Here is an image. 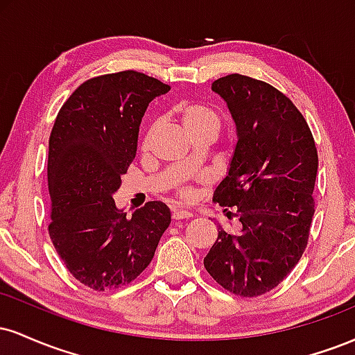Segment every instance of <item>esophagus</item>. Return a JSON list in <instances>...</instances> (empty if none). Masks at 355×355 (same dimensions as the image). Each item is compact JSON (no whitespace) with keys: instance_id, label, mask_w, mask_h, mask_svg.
Segmentation results:
<instances>
[{"instance_id":"obj_1","label":"esophagus","mask_w":355,"mask_h":355,"mask_svg":"<svg viewBox=\"0 0 355 355\" xmlns=\"http://www.w3.org/2000/svg\"><path fill=\"white\" fill-rule=\"evenodd\" d=\"M190 217H193V214H191V211L172 207V218L173 220H182V218H190Z\"/></svg>"}]
</instances>
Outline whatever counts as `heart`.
I'll use <instances>...</instances> for the list:
<instances>
[{
    "label": "heart",
    "instance_id": "obj_1",
    "mask_svg": "<svg viewBox=\"0 0 355 355\" xmlns=\"http://www.w3.org/2000/svg\"><path fill=\"white\" fill-rule=\"evenodd\" d=\"M173 113L175 116L180 120L182 126L187 130V133H189L191 138L198 135L215 137L218 133L220 118L214 110L205 107V105L197 103V101L183 100L175 105ZM152 133H153V126H150V128L145 132L144 140H141V148H146V146H148ZM178 193L185 198L190 197V190L187 189V187H180V189H178Z\"/></svg>",
    "mask_w": 355,
    "mask_h": 355
}]
</instances>
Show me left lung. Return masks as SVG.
Here are the masks:
<instances>
[{
  "label": "left lung",
  "instance_id": "obj_1",
  "mask_svg": "<svg viewBox=\"0 0 355 355\" xmlns=\"http://www.w3.org/2000/svg\"><path fill=\"white\" fill-rule=\"evenodd\" d=\"M211 89L225 100L239 138L214 202L234 207L242 230L218 227L203 266L225 291L257 297L282 282L307 247L319 157L302 113L272 85L234 73Z\"/></svg>",
  "mask_w": 355,
  "mask_h": 355
}]
</instances>
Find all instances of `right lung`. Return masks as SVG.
I'll list each match as a JSON object with an SVG mask.
<instances>
[{
	"mask_svg": "<svg viewBox=\"0 0 355 355\" xmlns=\"http://www.w3.org/2000/svg\"><path fill=\"white\" fill-rule=\"evenodd\" d=\"M168 89L133 70L95 76L71 93L53 125L48 232L70 274L89 288L135 280L170 225L164 202L145 203L128 217L113 200L135 158L146 107Z\"/></svg>",
	"mask_w": 355,
	"mask_h": 355,
	"instance_id": "1",
	"label": "right lung"
}]
</instances>
